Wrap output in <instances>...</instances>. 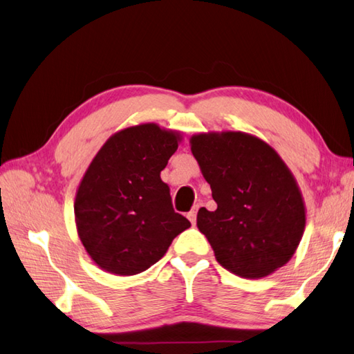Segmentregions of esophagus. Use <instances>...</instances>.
Masks as SVG:
<instances>
[{"label": "esophagus", "mask_w": 354, "mask_h": 354, "mask_svg": "<svg viewBox=\"0 0 354 354\" xmlns=\"http://www.w3.org/2000/svg\"><path fill=\"white\" fill-rule=\"evenodd\" d=\"M198 209H199V207L196 205V207H193V210H192V212L187 213V218H189V221H190L192 224H196V214H198Z\"/></svg>", "instance_id": "obj_1"}]
</instances>
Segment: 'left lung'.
<instances>
[{
	"instance_id": "left-lung-1",
	"label": "left lung",
	"mask_w": 354,
	"mask_h": 354,
	"mask_svg": "<svg viewBox=\"0 0 354 354\" xmlns=\"http://www.w3.org/2000/svg\"><path fill=\"white\" fill-rule=\"evenodd\" d=\"M190 142L218 204L214 212H198V228L216 261L248 279L287 264L302 238L306 207L279 155L241 131L196 135Z\"/></svg>"
}]
</instances>
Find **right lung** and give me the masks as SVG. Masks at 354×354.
<instances>
[{
    "mask_svg": "<svg viewBox=\"0 0 354 354\" xmlns=\"http://www.w3.org/2000/svg\"><path fill=\"white\" fill-rule=\"evenodd\" d=\"M179 136L141 124L115 133L88 165L75 199L82 245L110 273H141L162 258L190 221L173 210L161 173Z\"/></svg>",
    "mask_w": 354,
    "mask_h": 354,
    "instance_id": "1",
    "label": "right lung"
}]
</instances>
